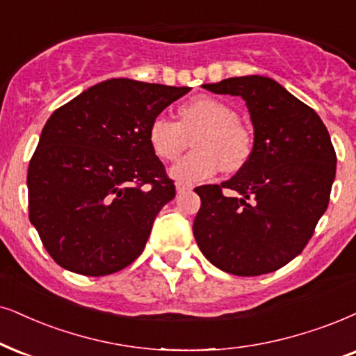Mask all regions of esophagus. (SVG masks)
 Here are the masks:
<instances>
[{
    "mask_svg": "<svg viewBox=\"0 0 356 356\" xmlns=\"http://www.w3.org/2000/svg\"><path fill=\"white\" fill-rule=\"evenodd\" d=\"M175 188H177V193H182V192H186V191H191V186H188V184H184V182H177V186H175Z\"/></svg>",
    "mask_w": 356,
    "mask_h": 356,
    "instance_id": "34e87169",
    "label": "esophagus"
}]
</instances>
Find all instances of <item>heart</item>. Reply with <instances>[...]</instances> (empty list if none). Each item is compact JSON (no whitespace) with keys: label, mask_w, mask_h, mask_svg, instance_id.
<instances>
[{"label":"heart","mask_w":356,"mask_h":356,"mask_svg":"<svg viewBox=\"0 0 356 356\" xmlns=\"http://www.w3.org/2000/svg\"><path fill=\"white\" fill-rule=\"evenodd\" d=\"M177 115L179 121L156 116L147 131L152 152L164 163L177 159L193 138L195 151L170 168L175 181L195 184L220 169L235 174L245 168L253 154V133L241 123L235 108L218 98L200 95L182 103Z\"/></svg>","instance_id":"1"}]
</instances>
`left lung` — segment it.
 I'll return each mask as SVG.
<instances>
[{
  "label": "left lung",
  "mask_w": 356,
  "mask_h": 356,
  "mask_svg": "<svg viewBox=\"0 0 356 356\" xmlns=\"http://www.w3.org/2000/svg\"><path fill=\"white\" fill-rule=\"evenodd\" d=\"M202 87L240 95L254 128L253 154L222 186L195 188L193 236L213 266L235 276L277 271L302 253L327 210L337 154L312 108L274 80L233 77ZM225 188L235 197L225 196Z\"/></svg>",
  "instance_id": "8db88e82"
}]
</instances>
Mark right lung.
Masks as SVG:
<instances>
[{
  "label": "right lung",
  "instance_id": "right-lung-1",
  "mask_svg": "<svg viewBox=\"0 0 356 356\" xmlns=\"http://www.w3.org/2000/svg\"><path fill=\"white\" fill-rule=\"evenodd\" d=\"M188 87L111 79L57 108L29 161V220L58 266L106 276L145 250L174 181L152 152L151 121Z\"/></svg>",
  "mask_w": 356,
  "mask_h": 356
}]
</instances>
